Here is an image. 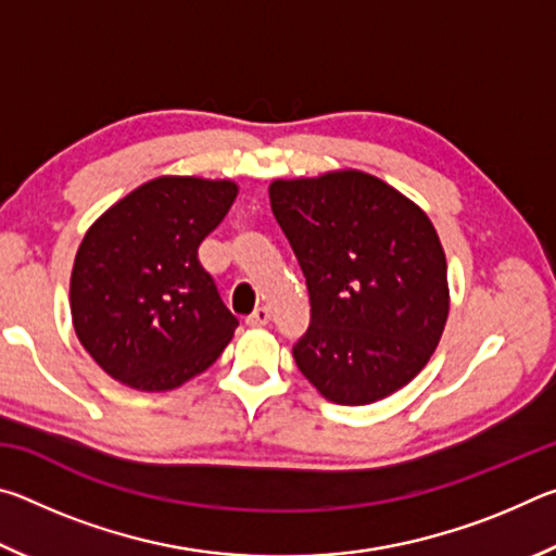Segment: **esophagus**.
Returning <instances> with one entry per match:
<instances>
[{"label":"esophagus","instance_id":"obj_1","mask_svg":"<svg viewBox=\"0 0 556 556\" xmlns=\"http://www.w3.org/2000/svg\"><path fill=\"white\" fill-rule=\"evenodd\" d=\"M269 318H271V308L269 306H257L255 312L248 316V324L250 326H267Z\"/></svg>","mask_w":556,"mask_h":556}]
</instances>
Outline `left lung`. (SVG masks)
I'll return each mask as SVG.
<instances>
[{
  "mask_svg": "<svg viewBox=\"0 0 556 556\" xmlns=\"http://www.w3.org/2000/svg\"><path fill=\"white\" fill-rule=\"evenodd\" d=\"M306 277L312 321L291 348L336 404H370L429 363L448 316L446 257L427 213L380 178L331 172L269 186Z\"/></svg>",
  "mask_w": 556,
  "mask_h": 556,
  "instance_id": "obj_1",
  "label": "left lung"
}]
</instances>
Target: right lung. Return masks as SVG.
Masks as SVG:
<instances>
[{"label": "right lung", "mask_w": 556, "mask_h": 556, "mask_svg": "<svg viewBox=\"0 0 556 556\" xmlns=\"http://www.w3.org/2000/svg\"><path fill=\"white\" fill-rule=\"evenodd\" d=\"M238 195L232 181L162 176L90 225L71 275L78 341L110 378L174 390L218 361L238 328L199 244Z\"/></svg>", "instance_id": "1"}]
</instances>
